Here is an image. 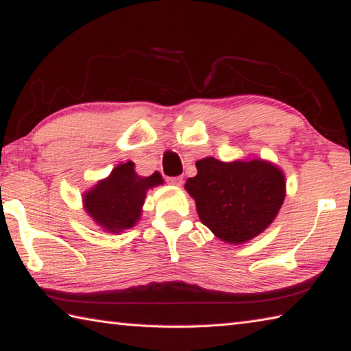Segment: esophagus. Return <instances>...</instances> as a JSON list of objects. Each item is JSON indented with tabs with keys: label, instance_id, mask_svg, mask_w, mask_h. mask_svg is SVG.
<instances>
[{
	"label": "esophagus",
	"instance_id": "1",
	"mask_svg": "<svg viewBox=\"0 0 351 351\" xmlns=\"http://www.w3.org/2000/svg\"><path fill=\"white\" fill-rule=\"evenodd\" d=\"M169 182L173 184V186H182L184 180H182V176H173V178H169Z\"/></svg>",
	"mask_w": 351,
	"mask_h": 351
}]
</instances>
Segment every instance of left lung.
Masks as SVG:
<instances>
[{
    "label": "left lung",
    "instance_id": "obj_1",
    "mask_svg": "<svg viewBox=\"0 0 351 351\" xmlns=\"http://www.w3.org/2000/svg\"><path fill=\"white\" fill-rule=\"evenodd\" d=\"M197 176L186 190L197 204L201 223L230 245L252 240L274 221L285 199V175L261 159L197 161Z\"/></svg>",
    "mask_w": 351,
    "mask_h": 351
}]
</instances>
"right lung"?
I'll list each match as a JSON object with an SVG mask.
<instances>
[{
  "instance_id": "1",
  "label": "right lung",
  "mask_w": 351,
  "mask_h": 351,
  "mask_svg": "<svg viewBox=\"0 0 351 351\" xmlns=\"http://www.w3.org/2000/svg\"><path fill=\"white\" fill-rule=\"evenodd\" d=\"M162 182L158 171L145 178L136 173L134 162L119 164L108 178L83 195V206L100 228L119 234L138 223L147 190Z\"/></svg>"
}]
</instances>
